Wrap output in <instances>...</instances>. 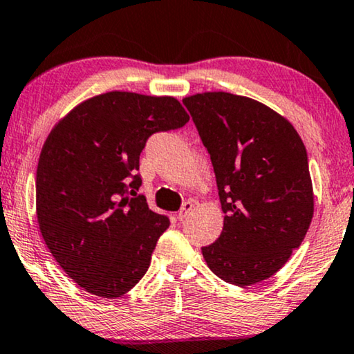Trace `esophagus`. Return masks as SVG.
<instances>
[{"label": "esophagus", "mask_w": 354, "mask_h": 354, "mask_svg": "<svg viewBox=\"0 0 354 354\" xmlns=\"http://www.w3.org/2000/svg\"><path fill=\"white\" fill-rule=\"evenodd\" d=\"M193 207H195V205H193V201H185V203H183L182 207H180V211H178V214H177L178 221H183V219H187V216L190 214Z\"/></svg>", "instance_id": "esophagus-1"}]
</instances>
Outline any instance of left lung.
Instances as JSON below:
<instances>
[{
	"instance_id": "8db88e82",
	"label": "left lung",
	"mask_w": 354,
	"mask_h": 354,
	"mask_svg": "<svg viewBox=\"0 0 354 354\" xmlns=\"http://www.w3.org/2000/svg\"><path fill=\"white\" fill-rule=\"evenodd\" d=\"M183 104L211 156L225 214L203 258L232 285L263 282L287 263L311 224L306 148L287 119L246 96L207 91Z\"/></svg>"
}]
</instances>
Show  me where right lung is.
<instances>
[{"mask_svg": "<svg viewBox=\"0 0 354 354\" xmlns=\"http://www.w3.org/2000/svg\"><path fill=\"white\" fill-rule=\"evenodd\" d=\"M190 118L172 96L109 91L55 125L37 167V219L57 264L101 298L130 292L147 274L167 216L138 195L140 153L156 132Z\"/></svg>", "mask_w": 354, "mask_h": 354, "instance_id": "obj_1", "label": "right lung"}]
</instances>
